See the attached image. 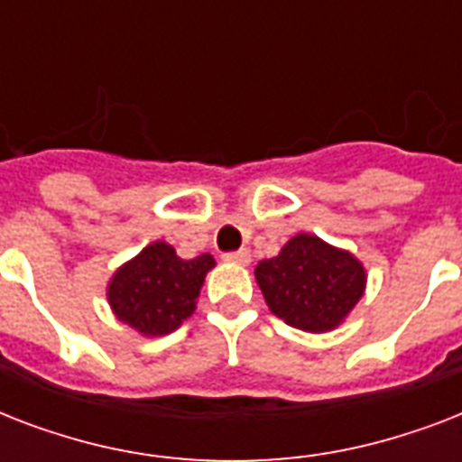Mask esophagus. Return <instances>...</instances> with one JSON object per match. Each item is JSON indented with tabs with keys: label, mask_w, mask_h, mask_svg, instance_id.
<instances>
[{
	"label": "esophagus",
	"mask_w": 462,
	"mask_h": 462,
	"mask_svg": "<svg viewBox=\"0 0 462 462\" xmlns=\"http://www.w3.org/2000/svg\"><path fill=\"white\" fill-rule=\"evenodd\" d=\"M225 261H230V263H239V266H246V263L252 261V254L246 252V249H239V252L225 254Z\"/></svg>",
	"instance_id": "obj_1"
}]
</instances>
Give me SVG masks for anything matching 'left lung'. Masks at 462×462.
Returning a JSON list of instances; mask_svg holds the SVG:
<instances>
[{
    "label": "left lung",
    "instance_id": "1",
    "mask_svg": "<svg viewBox=\"0 0 462 462\" xmlns=\"http://www.w3.org/2000/svg\"><path fill=\"white\" fill-rule=\"evenodd\" d=\"M254 275L268 309L309 333L337 328L366 288L359 259L307 232L290 239L278 256L259 261Z\"/></svg>",
    "mask_w": 462,
    "mask_h": 462
}]
</instances>
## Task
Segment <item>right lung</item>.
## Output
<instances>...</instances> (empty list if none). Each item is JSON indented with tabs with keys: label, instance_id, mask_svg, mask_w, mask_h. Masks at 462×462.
I'll list each match as a JSON object with an SVG mask.
<instances>
[{
	"label": "right lung",
	"instance_id": "add662e5",
	"mask_svg": "<svg viewBox=\"0 0 462 462\" xmlns=\"http://www.w3.org/2000/svg\"><path fill=\"white\" fill-rule=\"evenodd\" d=\"M213 266L210 254L187 261L167 242H153L115 271L107 302L119 321L141 336H167L194 314L203 278Z\"/></svg>",
	"mask_w": 462,
	"mask_h": 462
}]
</instances>
